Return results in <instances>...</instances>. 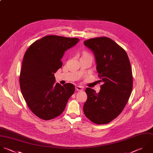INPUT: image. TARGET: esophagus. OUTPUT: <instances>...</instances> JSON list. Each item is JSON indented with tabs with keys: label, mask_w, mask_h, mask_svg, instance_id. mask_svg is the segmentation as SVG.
I'll use <instances>...</instances> for the list:
<instances>
[{
	"label": "esophagus",
	"mask_w": 153,
	"mask_h": 153,
	"mask_svg": "<svg viewBox=\"0 0 153 153\" xmlns=\"http://www.w3.org/2000/svg\"><path fill=\"white\" fill-rule=\"evenodd\" d=\"M76 89L77 91H83V86H76Z\"/></svg>",
	"instance_id": "1"
}]
</instances>
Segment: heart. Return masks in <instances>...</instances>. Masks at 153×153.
Listing matches in <instances>:
<instances>
[{
	"label": "heart",
	"instance_id": "b5f03b06",
	"mask_svg": "<svg viewBox=\"0 0 153 153\" xmlns=\"http://www.w3.org/2000/svg\"><path fill=\"white\" fill-rule=\"evenodd\" d=\"M82 57H89V58H92V56L90 53H88V52H84L83 54V56Z\"/></svg>",
	"mask_w": 153,
	"mask_h": 153
}]
</instances>
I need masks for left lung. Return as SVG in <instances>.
I'll return each mask as SVG.
<instances>
[{
	"mask_svg": "<svg viewBox=\"0 0 153 153\" xmlns=\"http://www.w3.org/2000/svg\"><path fill=\"white\" fill-rule=\"evenodd\" d=\"M84 44L94 52L99 81L103 82L98 94L86 89L84 114L95 124H107L122 113L131 96L133 77L130 61L125 49L110 38L90 39Z\"/></svg>",
	"mask_w": 153,
	"mask_h": 153,
	"instance_id": "left-lung-1",
	"label": "left lung"
}]
</instances>
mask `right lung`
Listing matches in <instances>:
<instances>
[{
	"instance_id": "right-lung-1",
	"label": "right lung",
	"mask_w": 153,
	"mask_h": 153,
	"mask_svg": "<svg viewBox=\"0 0 153 153\" xmlns=\"http://www.w3.org/2000/svg\"><path fill=\"white\" fill-rule=\"evenodd\" d=\"M78 38L49 35L35 41L26 51L19 76L21 93L28 108L39 118L49 120L62 114L74 85L55 83L54 73L62 67L65 51Z\"/></svg>"
}]
</instances>
